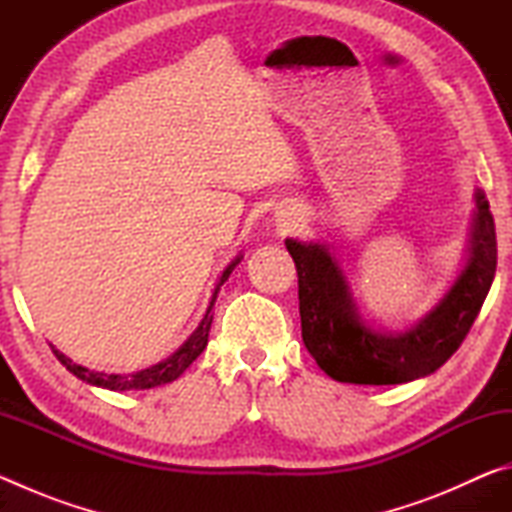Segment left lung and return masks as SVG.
<instances>
[{"instance_id":"1","label":"left lung","mask_w":512,"mask_h":512,"mask_svg":"<svg viewBox=\"0 0 512 512\" xmlns=\"http://www.w3.org/2000/svg\"><path fill=\"white\" fill-rule=\"evenodd\" d=\"M467 232L465 262L443 298L404 329L370 325L352 298L348 277L320 241L287 239L298 271L302 341L318 368L345 384L388 386L427 377L458 350L497 271L495 219L483 189Z\"/></svg>"}]
</instances>
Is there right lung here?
Instances as JSON below:
<instances>
[{
	"label": "right lung",
	"instance_id": "add662e5",
	"mask_svg": "<svg viewBox=\"0 0 512 512\" xmlns=\"http://www.w3.org/2000/svg\"><path fill=\"white\" fill-rule=\"evenodd\" d=\"M244 259V255H237L232 262L223 268V273L219 275V282H216V289L212 293V302L210 307H207L205 316L198 327L194 329L192 334H189V339L180 345V348L167 357L160 363H155L151 368H144V370H137V372H128V375H121V372H97V370H88L85 366H79V363H74L69 357H65L63 352L56 350L54 345H51V352L56 354V359L63 363V366L72 372L74 377H79L81 381L90 386H97V388H108V391H144V388H155V386H162V384H169V381L178 379L183 372L192 366L196 361L198 354L205 350L207 345V336H210V327H212V307H214V300H216V293L223 287V282L228 280L230 273L235 271V266Z\"/></svg>",
	"mask_w": 512,
	"mask_h": 512
}]
</instances>
